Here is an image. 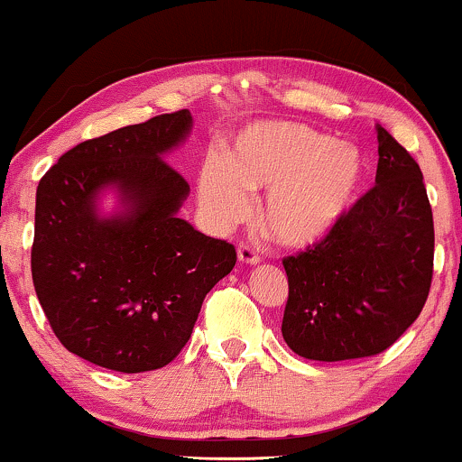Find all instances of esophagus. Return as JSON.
<instances>
[{
	"mask_svg": "<svg viewBox=\"0 0 462 462\" xmlns=\"http://www.w3.org/2000/svg\"><path fill=\"white\" fill-rule=\"evenodd\" d=\"M238 260L245 264H258L260 263V255L254 252V247H249L247 243H238Z\"/></svg>",
	"mask_w": 462,
	"mask_h": 462,
	"instance_id": "obj_1",
	"label": "esophagus"
}]
</instances>
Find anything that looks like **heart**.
<instances>
[{"mask_svg": "<svg viewBox=\"0 0 462 462\" xmlns=\"http://www.w3.org/2000/svg\"><path fill=\"white\" fill-rule=\"evenodd\" d=\"M365 163L351 143L297 122H264L245 131L227 161H208L199 202L219 226L247 215V191H269L263 221L282 245L303 247L340 226L357 199Z\"/></svg>", "mask_w": 462, "mask_h": 462, "instance_id": "heart-1", "label": "heart"}]
</instances>
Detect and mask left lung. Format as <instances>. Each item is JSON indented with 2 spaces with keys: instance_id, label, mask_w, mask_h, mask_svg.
Returning a JSON list of instances; mask_svg holds the SVG:
<instances>
[{
  "instance_id": "obj_1",
  "label": "left lung",
  "mask_w": 462,
  "mask_h": 462,
  "mask_svg": "<svg viewBox=\"0 0 462 462\" xmlns=\"http://www.w3.org/2000/svg\"><path fill=\"white\" fill-rule=\"evenodd\" d=\"M376 185L336 230L284 258L282 336L314 361L372 357L413 325L432 282L435 226L424 176L383 126Z\"/></svg>"
}]
</instances>
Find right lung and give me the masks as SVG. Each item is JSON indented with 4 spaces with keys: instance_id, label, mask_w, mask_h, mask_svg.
<instances>
[{
    "instance_id": "1",
    "label": "right lung",
    "mask_w": 462,
    "mask_h": 462,
    "mask_svg": "<svg viewBox=\"0 0 462 462\" xmlns=\"http://www.w3.org/2000/svg\"><path fill=\"white\" fill-rule=\"evenodd\" d=\"M187 109L77 143L41 178L32 280L70 353L126 372L168 365L191 337L204 297L236 249L178 217L189 185L163 159L191 131ZM114 186L125 211L101 217Z\"/></svg>"
}]
</instances>
